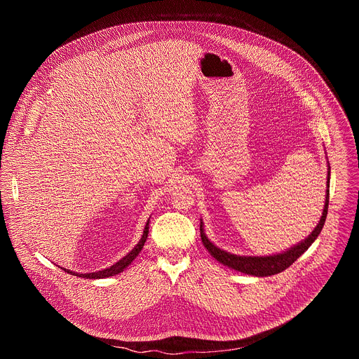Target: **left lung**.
<instances>
[{
	"label": "left lung",
	"instance_id": "8db88e82",
	"mask_svg": "<svg viewBox=\"0 0 359 359\" xmlns=\"http://www.w3.org/2000/svg\"><path fill=\"white\" fill-rule=\"evenodd\" d=\"M330 172H331V169H330V163H328L325 204H324L323 216H321L317 227L305 240H302L301 243L288 248L287 251L273 254V255H237V254L227 252V251L219 248L217 245H215L208 238L206 233H204V230H203V222L200 220V236H201L203 245L208 248V251L219 263H222L223 266H227L236 271H241L244 274H250V276H255V277H269V276H274V274L284 271L297 259L301 257V254H304L306 250H309V247L316 241V238L318 237V234L321 233V230L324 227L327 213H328V201H330Z\"/></svg>",
	"mask_w": 359,
	"mask_h": 359
}]
</instances>
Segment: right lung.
I'll return each instance as SVG.
<instances>
[{
  "mask_svg": "<svg viewBox=\"0 0 359 359\" xmlns=\"http://www.w3.org/2000/svg\"><path fill=\"white\" fill-rule=\"evenodd\" d=\"M147 234H149V220L146 222V226H144V230H143V234H142V238L139 240V243L132 248L130 252H128L123 259H121L118 263H115L114 266L108 267V269H104L100 271H95V273H85V274H79V273H74L71 270H65V273H69L72 276H76V277H82V278H107V277H112V276H116L119 273H122L136 257L137 254L142 251L143 245H144V241L147 238Z\"/></svg>",
  "mask_w": 359,
  "mask_h": 359,
  "instance_id": "add662e5",
  "label": "right lung"
}]
</instances>
